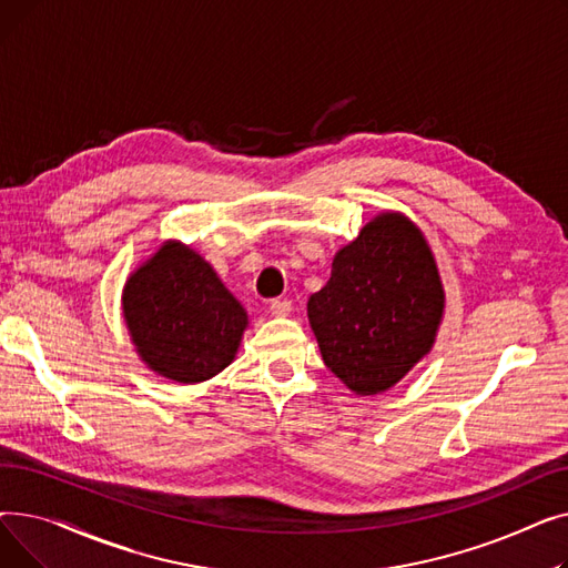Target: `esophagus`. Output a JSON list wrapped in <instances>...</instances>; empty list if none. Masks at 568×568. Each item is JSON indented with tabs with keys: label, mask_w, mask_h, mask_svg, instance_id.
<instances>
[{
	"label": "esophagus",
	"mask_w": 568,
	"mask_h": 568,
	"mask_svg": "<svg viewBox=\"0 0 568 568\" xmlns=\"http://www.w3.org/2000/svg\"><path fill=\"white\" fill-rule=\"evenodd\" d=\"M268 311H272V315H276V317H285L292 311V302L290 300H272Z\"/></svg>",
	"instance_id": "34e87169"
}]
</instances>
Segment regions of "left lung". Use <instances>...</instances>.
Here are the masks:
<instances>
[{
    "mask_svg": "<svg viewBox=\"0 0 568 568\" xmlns=\"http://www.w3.org/2000/svg\"><path fill=\"white\" fill-rule=\"evenodd\" d=\"M444 290L424 234L405 216L373 219L311 294L322 359L352 392L382 394L433 347Z\"/></svg>",
    "mask_w": 568,
    "mask_h": 568,
    "instance_id": "left-lung-1",
    "label": "left lung"
}]
</instances>
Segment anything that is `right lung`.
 <instances>
[{"label":"right lung","mask_w":568,"mask_h":568,"mask_svg":"<svg viewBox=\"0 0 568 568\" xmlns=\"http://www.w3.org/2000/svg\"><path fill=\"white\" fill-rule=\"evenodd\" d=\"M122 302L142 362L184 384L230 366L248 324L214 268L182 244H165L144 262Z\"/></svg>","instance_id":"add662e5"}]
</instances>
